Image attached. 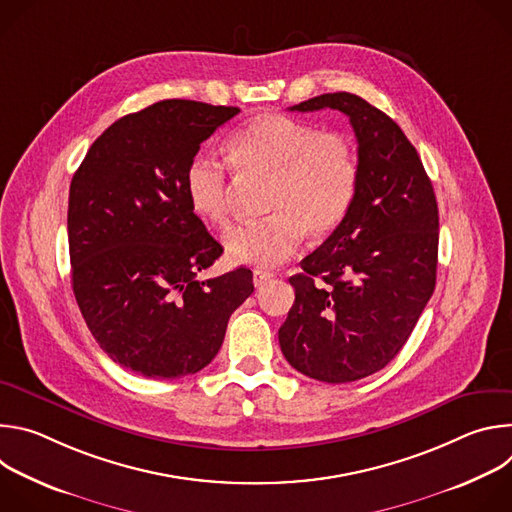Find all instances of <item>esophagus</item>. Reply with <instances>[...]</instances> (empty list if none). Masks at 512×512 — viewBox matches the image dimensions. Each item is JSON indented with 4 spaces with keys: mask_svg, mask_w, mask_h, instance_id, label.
Here are the masks:
<instances>
[{
    "mask_svg": "<svg viewBox=\"0 0 512 512\" xmlns=\"http://www.w3.org/2000/svg\"><path fill=\"white\" fill-rule=\"evenodd\" d=\"M273 279V273L271 271H265V269H255L253 271V283H255V287H263V285H267V281H271Z\"/></svg>",
    "mask_w": 512,
    "mask_h": 512,
    "instance_id": "esophagus-1",
    "label": "esophagus"
}]
</instances>
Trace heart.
<instances>
[{
    "label": "heart",
    "mask_w": 512,
    "mask_h": 512,
    "mask_svg": "<svg viewBox=\"0 0 512 512\" xmlns=\"http://www.w3.org/2000/svg\"><path fill=\"white\" fill-rule=\"evenodd\" d=\"M231 164L241 174L271 178L267 212L225 235L231 261L273 267L294 255L306 233L330 237L352 210L360 164L352 139L342 131H320L285 115L263 113L241 125L227 141ZM190 208L202 221L229 223V180L225 166L196 154L184 174Z\"/></svg>",
    "instance_id": "b5f03b06"
}]
</instances>
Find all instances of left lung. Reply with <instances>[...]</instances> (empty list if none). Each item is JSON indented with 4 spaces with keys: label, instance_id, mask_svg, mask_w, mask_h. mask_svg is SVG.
<instances>
[{
    "label": "left lung",
    "instance_id": "obj_1",
    "mask_svg": "<svg viewBox=\"0 0 512 512\" xmlns=\"http://www.w3.org/2000/svg\"><path fill=\"white\" fill-rule=\"evenodd\" d=\"M289 109L350 119L360 184L346 221L289 277L296 302L279 346L302 375L350 383L387 367L411 336L435 289L440 214L417 150L389 115L352 93Z\"/></svg>",
    "mask_w": 512,
    "mask_h": 512
}]
</instances>
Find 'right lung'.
<instances>
[{
	"label": "right lung",
	"mask_w": 512,
	"mask_h": 512,
	"mask_svg": "<svg viewBox=\"0 0 512 512\" xmlns=\"http://www.w3.org/2000/svg\"><path fill=\"white\" fill-rule=\"evenodd\" d=\"M239 107L168 99L117 119L91 145L68 194L72 289L107 356L145 379L194 375L216 356L253 294L190 208L184 174L200 143Z\"/></svg>",
	"instance_id": "add662e5"
}]
</instances>
